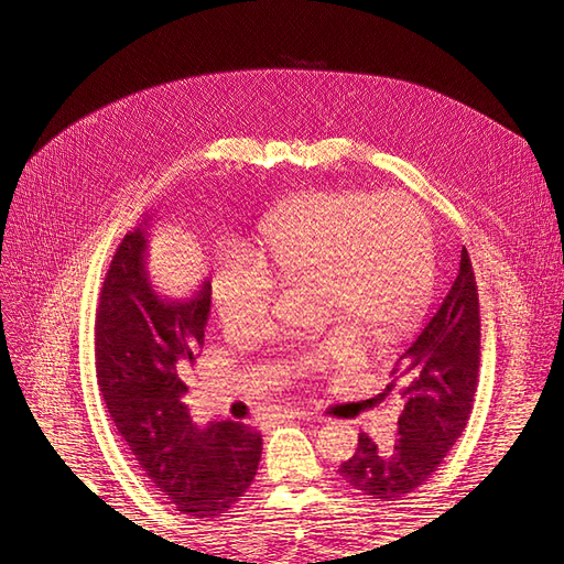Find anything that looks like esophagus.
Segmentation results:
<instances>
[{
	"label": "esophagus",
	"mask_w": 564,
	"mask_h": 564,
	"mask_svg": "<svg viewBox=\"0 0 564 564\" xmlns=\"http://www.w3.org/2000/svg\"><path fill=\"white\" fill-rule=\"evenodd\" d=\"M272 419L275 421H289V419H311L308 412H301V409H294V406H280L275 414H272Z\"/></svg>",
	"instance_id": "obj_1"
}]
</instances>
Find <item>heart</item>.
<instances>
[{"instance_id":"obj_1","label":"heart","mask_w":564,"mask_h":564,"mask_svg":"<svg viewBox=\"0 0 564 564\" xmlns=\"http://www.w3.org/2000/svg\"><path fill=\"white\" fill-rule=\"evenodd\" d=\"M261 261L226 247L214 275V303L228 327L259 329L278 282H317L324 317L346 319L377 340L402 336L425 311L435 282V247L425 214L400 193L313 191L270 214L259 237ZM360 357L340 324L296 357L301 373H327Z\"/></svg>"}]
</instances>
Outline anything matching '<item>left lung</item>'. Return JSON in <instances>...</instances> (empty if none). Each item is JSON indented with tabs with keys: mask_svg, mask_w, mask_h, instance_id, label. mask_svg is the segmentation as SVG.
Instances as JSON below:
<instances>
[{
	"mask_svg": "<svg viewBox=\"0 0 564 564\" xmlns=\"http://www.w3.org/2000/svg\"><path fill=\"white\" fill-rule=\"evenodd\" d=\"M480 371V301L470 256L460 249L458 275L437 313L409 346L383 395L392 390L404 406L398 440L377 447L367 433L357 437L352 458L340 464L344 480L367 499L398 501L440 468L464 433Z\"/></svg>",
	"mask_w": 564,
	"mask_h": 564,
	"instance_id": "left-lung-1",
	"label": "left lung"
}]
</instances>
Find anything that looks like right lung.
I'll use <instances>...</instances> for the list:
<instances>
[{
    "label": "right lung",
    "mask_w": 564,
    "mask_h": 564,
    "mask_svg": "<svg viewBox=\"0 0 564 564\" xmlns=\"http://www.w3.org/2000/svg\"><path fill=\"white\" fill-rule=\"evenodd\" d=\"M148 226V220H145ZM148 230L117 247L96 311V373L117 433L135 464L191 518L226 513L253 482L263 440L245 423L199 429L183 395L204 348L212 284L166 299L145 270Z\"/></svg>",
    "instance_id": "obj_1"
}]
</instances>
